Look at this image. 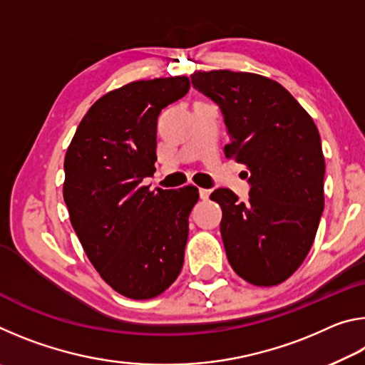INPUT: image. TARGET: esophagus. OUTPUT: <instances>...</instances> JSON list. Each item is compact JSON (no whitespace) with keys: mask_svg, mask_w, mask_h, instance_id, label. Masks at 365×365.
<instances>
[{"mask_svg":"<svg viewBox=\"0 0 365 365\" xmlns=\"http://www.w3.org/2000/svg\"><path fill=\"white\" fill-rule=\"evenodd\" d=\"M209 195H211V191L206 190V188H200V197H201L202 201H206L207 197H209Z\"/></svg>","mask_w":365,"mask_h":365,"instance_id":"obj_1","label":"esophagus"}]
</instances>
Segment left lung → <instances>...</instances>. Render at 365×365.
<instances>
[{"instance_id":"left-lung-1","label":"left lung","mask_w":365,"mask_h":365,"mask_svg":"<svg viewBox=\"0 0 365 365\" xmlns=\"http://www.w3.org/2000/svg\"><path fill=\"white\" fill-rule=\"evenodd\" d=\"M191 85L220 108L230 137L225 156L250 170L246 202L228 188L211 193L222 207L228 262L252 285H279L306 259L324 211L316 123L280 83L257 73L197 72Z\"/></svg>"}]
</instances>
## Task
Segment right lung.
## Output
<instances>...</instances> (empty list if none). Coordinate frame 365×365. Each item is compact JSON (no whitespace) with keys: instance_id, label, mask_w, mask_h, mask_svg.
<instances>
[{"instance_id":"obj_1","label":"right lung","mask_w":365,"mask_h":365,"mask_svg":"<svg viewBox=\"0 0 365 365\" xmlns=\"http://www.w3.org/2000/svg\"><path fill=\"white\" fill-rule=\"evenodd\" d=\"M187 77L109 91L78 123L64 159L71 224L103 280L132 299L165 292L180 274L197 188L150 191L160 110L188 93Z\"/></svg>"}]
</instances>
